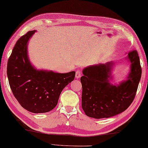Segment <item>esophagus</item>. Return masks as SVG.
<instances>
[{"label":"esophagus","instance_id":"1","mask_svg":"<svg viewBox=\"0 0 148 148\" xmlns=\"http://www.w3.org/2000/svg\"><path fill=\"white\" fill-rule=\"evenodd\" d=\"M81 77V71H79V70H77L75 73V77L77 79H79Z\"/></svg>","mask_w":148,"mask_h":148}]
</instances>
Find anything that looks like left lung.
I'll use <instances>...</instances> for the list:
<instances>
[{
  "label": "left lung",
  "instance_id": "left-lung-1",
  "mask_svg": "<svg viewBox=\"0 0 148 148\" xmlns=\"http://www.w3.org/2000/svg\"><path fill=\"white\" fill-rule=\"evenodd\" d=\"M130 72L126 81L119 85L109 83L114 63L95 65L85 68L81 77L82 108L85 114L99 119L124 112L134 99L142 75L140 58L136 50L128 53Z\"/></svg>",
  "mask_w": 148,
  "mask_h": 148
}]
</instances>
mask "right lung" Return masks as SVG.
Segmentation results:
<instances>
[{
    "instance_id": "obj_1",
    "label": "right lung",
    "mask_w": 148,
    "mask_h": 148,
    "mask_svg": "<svg viewBox=\"0 0 148 148\" xmlns=\"http://www.w3.org/2000/svg\"><path fill=\"white\" fill-rule=\"evenodd\" d=\"M35 32L29 31L16 43L8 61L7 76L20 105L31 112L44 113L56 107L61 91L73 81L75 71L58 73L34 67L28 59L27 45Z\"/></svg>"
}]
</instances>
